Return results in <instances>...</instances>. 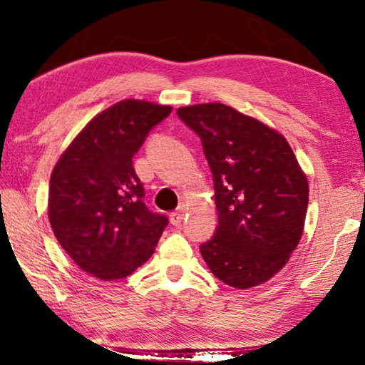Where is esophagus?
<instances>
[{"mask_svg": "<svg viewBox=\"0 0 365 365\" xmlns=\"http://www.w3.org/2000/svg\"><path fill=\"white\" fill-rule=\"evenodd\" d=\"M183 217H185V209H183V206H180V207L177 209L175 212H172V214H170V224H172V225H175V227H178V225L182 224Z\"/></svg>", "mask_w": 365, "mask_h": 365, "instance_id": "34e87169", "label": "esophagus"}]
</instances>
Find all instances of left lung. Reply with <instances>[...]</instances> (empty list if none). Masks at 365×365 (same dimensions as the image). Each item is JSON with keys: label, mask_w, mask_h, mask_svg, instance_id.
<instances>
[{"label": "left lung", "mask_w": 365, "mask_h": 365, "mask_svg": "<svg viewBox=\"0 0 365 365\" xmlns=\"http://www.w3.org/2000/svg\"><path fill=\"white\" fill-rule=\"evenodd\" d=\"M212 172L217 227L200 246L212 274L251 288L272 279L298 246L309 187L280 133L222 103L180 108Z\"/></svg>", "instance_id": "left-lung-1"}]
</instances>
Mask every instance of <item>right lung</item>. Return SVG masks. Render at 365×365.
<instances>
[{"label": "right lung", "instance_id": "add662e5", "mask_svg": "<svg viewBox=\"0 0 365 365\" xmlns=\"http://www.w3.org/2000/svg\"><path fill=\"white\" fill-rule=\"evenodd\" d=\"M170 113L148 101L115 103L86 123L54 165L49 224L72 261L96 279L130 275L169 224L145 205L133 156Z\"/></svg>", "mask_w": 365, "mask_h": 365}]
</instances>
